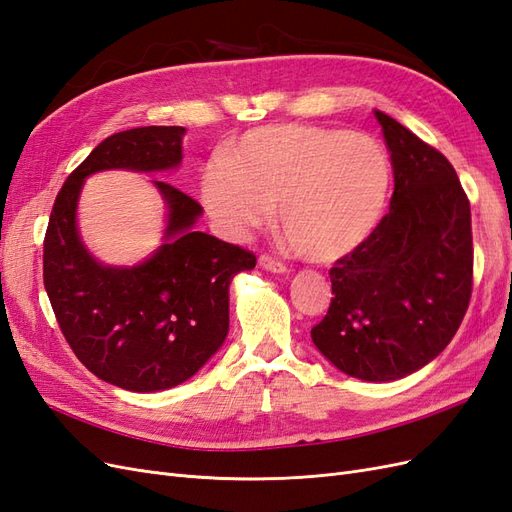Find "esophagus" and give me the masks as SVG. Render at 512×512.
<instances>
[{"label":"esophagus","mask_w":512,"mask_h":512,"mask_svg":"<svg viewBox=\"0 0 512 512\" xmlns=\"http://www.w3.org/2000/svg\"><path fill=\"white\" fill-rule=\"evenodd\" d=\"M258 265L265 269V271H271V273H286L288 271V267L284 265L282 260H277V258H273V256H267V254H262L260 258H258Z\"/></svg>","instance_id":"34e87169"}]
</instances>
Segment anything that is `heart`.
Instances as JSON below:
<instances>
[{"mask_svg":"<svg viewBox=\"0 0 512 512\" xmlns=\"http://www.w3.org/2000/svg\"><path fill=\"white\" fill-rule=\"evenodd\" d=\"M391 160L376 138L350 130L267 126L211 158L200 200L220 235L241 241L280 200L288 243L314 262L352 254L376 230L391 190Z\"/></svg>","mask_w":512,"mask_h":512,"instance_id":"obj_1","label":"heart"}]
</instances>
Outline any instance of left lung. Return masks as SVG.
<instances>
[{
	"instance_id": "1",
	"label": "left lung",
	"mask_w": 512,
	"mask_h": 512,
	"mask_svg": "<svg viewBox=\"0 0 512 512\" xmlns=\"http://www.w3.org/2000/svg\"><path fill=\"white\" fill-rule=\"evenodd\" d=\"M391 151V209L329 271L335 297L312 329L344 374L393 382L431 363L455 337L472 294V215L455 168L376 111Z\"/></svg>"
}]
</instances>
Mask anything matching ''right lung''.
Here are the masks:
<instances>
[{
	"label": "right lung",
	"instance_id": "obj_1",
	"mask_svg": "<svg viewBox=\"0 0 512 512\" xmlns=\"http://www.w3.org/2000/svg\"><path fill=\"white\" fill-rule=\"evenodd\" d=\"M183 134L147 126L104 138L59 190L44 237V288L66 342L91 374L134 393L173 389L222 348L232 277L256 267L252 252L196 230L203 207L164 181L153 185L166 228L149 258L113 267L85 247L76 224L85 179L177 170Z\"/></svg>",
	"mask_w": 512,
	"mask_h": 512
}]
</instances>
